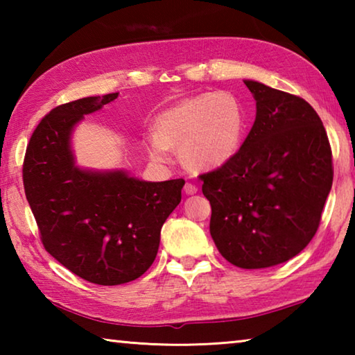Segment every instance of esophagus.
I'll return each mask as SVG.
<instances>
[{
    "instance_id": "34e87169",
    "label": "esophagus",
    "mask_w": 355,
    "mask_h": 355,
    "mask_svg": "<svg viewBox=\"0 0 355 355\" xmlns=\"http://www.w3.org/2000/svg\"><path fill=\"white\" fill-rule=\"evenodd\" d=\"M197 191H199V189H197L196 184H192V183H189V182L184 184V192H186V194H188V196H194Z\"/></svg>"
}]
</instances>
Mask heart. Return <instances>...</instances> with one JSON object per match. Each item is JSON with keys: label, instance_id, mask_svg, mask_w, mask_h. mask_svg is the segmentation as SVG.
<instances>
[{"label": "heart", "instance_id": "obj_1", "mask_svg": "<svg viewBox=\"0 0 355 355\" xmlns=\"http://www.w3.org/2000/svg\"><path fill=\"white\" fill-rule=\"evenodd\" d=\"M245 122V110L235 94L192 95L156 119L155 136L147 142L148 153L153 159L164 161L167 148H175L191 169H219L241 148Z\"/></svg>", "mask_w": 355, "mask_h": 355}]
</instances>
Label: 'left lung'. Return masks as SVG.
Wrapping results in <instances>:
<instances>
[{
    "instance_id": "obj_1",
    "label": "left lung",
    "mask_w": 355,
    "mask_h": 355,
    "mask_svg": "<svg viewBox=\"0 0 355 355\" xmlns=\"http://www.w3.org/2000/svg\"><path fill=\"white\" fill-rule=\"evenodd\" d=\"M244 84L257 101L254 127L230 163L200 180L220 255L238 268L261 269L296 257L315 236L332 188V150L304 98Z\"/></svg>"
}]
</instances>
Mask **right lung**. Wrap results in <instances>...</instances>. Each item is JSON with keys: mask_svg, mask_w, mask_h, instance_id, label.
I'll use <instances>...</instances> for the list:
<instances>
[{"mask_svg": "<svg viewBox=\"0 0 355 355\" xmlns=\"http://www.w3.org/2000/svg\"><path fill=\"white\" fill-rule=\"evenodd\" d=\"M119 92L56 106L40 120L23 161V184L51 257L97 285L136 280L155 261L161 227L182 200L183 178L142 182L123 171L75 166V125Z\"/></svg>", "mask_w": 355, "mask_h": 355, "instance_id": "add662e5", "label": "right lung"}]
</instances>
